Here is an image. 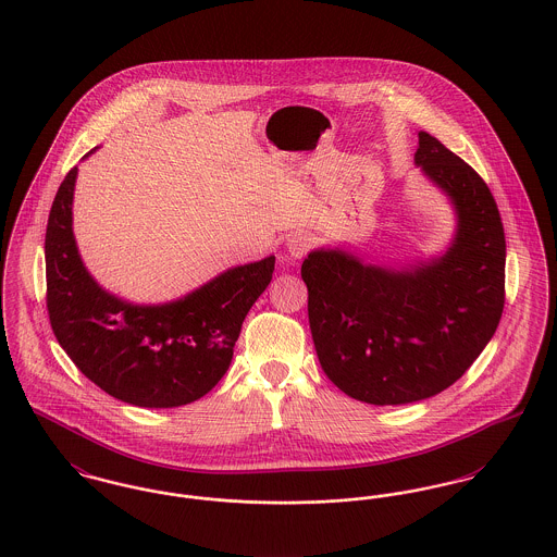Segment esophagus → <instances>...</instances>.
<instances>
[{"mask_svg":"<svg viewBox=\"0 0 557 557\" xmlns=\"http://www.w3.org/2000/svg\"><path fill=\"white\" fill-rule=\"evenodd\" d=\"M286 248L293 259H302L307 255V250L311 248V237L305 233H295L286 239Z\"/></svg>","mask_w":557,"mask_h":557,"instance_id":"esophagus-1","label":"esophagus"}]
</instances>
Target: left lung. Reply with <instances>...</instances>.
<instances>
[{
  "instance_id": "obj_1",
  "label": "left lung",
  "mask_w": 557,
  "mask_h": 557,
  "mask_svg": "<svg viewBox=\"0 0 557 557\" xmlns=\"http://www.w3.org/2000/svg\"><path fill=\"white\" fill-rule=\"evenodd\" d=\"M414 165L455 212L442 252L381 261L324 246L300 267L322 370L374 406L421 401L457 383L505 305V233L491 189L429 132H419Z\"/></svg>"
}]
</instances>
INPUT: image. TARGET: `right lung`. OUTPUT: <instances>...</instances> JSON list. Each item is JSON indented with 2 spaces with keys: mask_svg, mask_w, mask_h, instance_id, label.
Returning <instances> with one entry per match:
<instances>
[{
  "mask_svg": "<svg viewBox=\"0 0 557 557\" xmlns=\"http://www.w3.org/2000/svg\"><path fill=\"white\" fill-rule=\"evenodd\" d=\"M75 181L77 165L59 187L46 230L48 313L59 345L120 401L138 408L196 401L225 376L275 257L230 267L174 300L132 302L102 288L84 264L73 233Z\"/></svg>",
  "mask_w": 557,
  "mask_h": 557,
  "instance_id": "right-lung-1",
  "label": "right lung"
}]
</instances>
